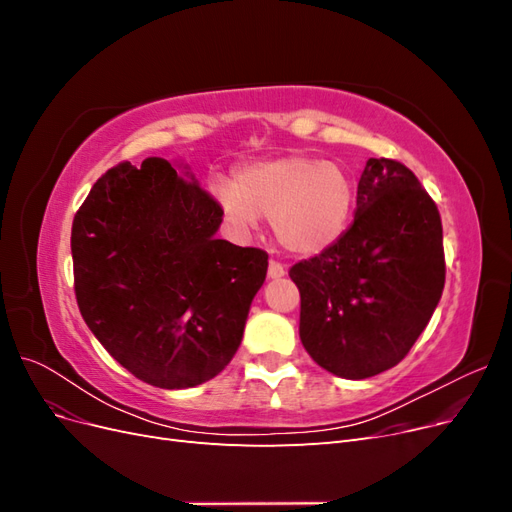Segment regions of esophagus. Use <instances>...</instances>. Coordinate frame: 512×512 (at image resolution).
Masks as SVG:
<instances>
[{"label":"esophagus","mask_w":512,"mask_h":512,"mask_svg":"<svg viewBox=\"0 0 512 512\" xmlns=\"http://www.w3.org/2000/svg\"><path fill=\"white\" fill-rule=\"evenodd\" d=\"M271 280H280V277L286 275V267L282 265L280 260H269V269H267Z\"/></svg>","instance_id":"1"}]
</instances>
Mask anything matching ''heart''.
<instances>
[{
	"label": "heart",
	"instance_id": "heart-1",
	"mask_svg": "<svg viewBox=\"0 0 512 512\" xmlns=\"http://www.w3.org/2000/svg\"><path fill=\"white\" fill-rule=\"evenodd\" d=\"M211 194L232 226L252 230L265 215L277 243L299 256L329 250L342 239L354 211L350 175L312 156L247 164L237 170L235 183L211 181Z\"/></svg>",
	"mask_w": 512,
	"mask_h": 512
}]
</instances>
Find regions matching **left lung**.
Wrapping results in <instances>:
<instances>
[{
	"instance_id": "left-lung-1",
	"label": "left lung",
	"mask_w": 512,
	"mask_h": 512,
	"mask_svg": "<svg viewBox=\"0 0 512 512\" xmlns=\"http://www.w3.org/2000/svg\"><path fill=\"white\" fill-rule=\"evenodd\" d=\"M299 335L335 376L363 380L410 352L444 290L442 220L412 170L369 158L342 239L290 271Z\"/></svg>"
}]
</instances>
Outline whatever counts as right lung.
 <instances>
[{"label":"right lung","instance_id":"right-lung-1","mask_svg":"<svg viewBox=\"0 0 512 512\" xmlns=\"http://www.w3.org/2000/svg\"><path fill=\"white\" fill-rule=\"evenodd\" d=\"M222 215L218 200L164 158L108 168L74 215L81 316L151 386L203 384L241 344L269 254L215 239Z\"/></svg>","mask_w":512,"mask_h":512}]
</instances>
